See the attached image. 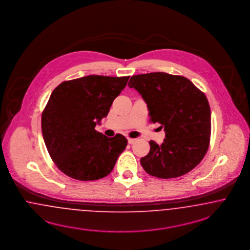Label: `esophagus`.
<instances>
[{"label": "esophagus", "instance_id": "esophagus-1", "mask_svg": "<svg viewBox=\"0 0 250 250\" xmlns=\"http://www.w3.org/2000/svg\"><path fill=\"white\" fill-rule=\"evenodd\" d=\"M135 139H130V138H128V139H127V141H128V143H129V144H133V143H134V142H135Z\"/></svg>", "mask_w": 250, "mask_h": 250}]
</instances>
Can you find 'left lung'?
I'll return each instance as SVG.
<instances>
[{"instance_id":"1","label":"left lung","mask_w":250,"mask_h":250,"mask_svg":"<svg viewBox=\"0 0 250 250\" xmlns=\"http://www.w3.org/2000/svg\"><path fill=\"white\" fill-rule=\"evenodd\" d=\"M128 86L147 104L150 123H159L166 139L150 140L149 153L140 159L150 176L171 179L193 169L209 145L211 112L207 97L189 79L165 72L131 77Z\"/></svg>"}]
</instances>
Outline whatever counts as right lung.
<instances>
[{"label": "right lung", "mask_w": 250, "mask_h": 250, "mask_svg": "<svg viewBox=\"0 0 250 250\" xmlns=\"http://www.w3.org/2000/svg\"><path fill=\"white\" fill-rule=\"evenodd\" d=\"M127 77L88 75L61 83L51 94L42 115L46 149L59 169L75 180L108 176L127 140L121 134L108 138L96 131Z\"/></svg>", "instance_id": "add662e5"}]
</instances>
